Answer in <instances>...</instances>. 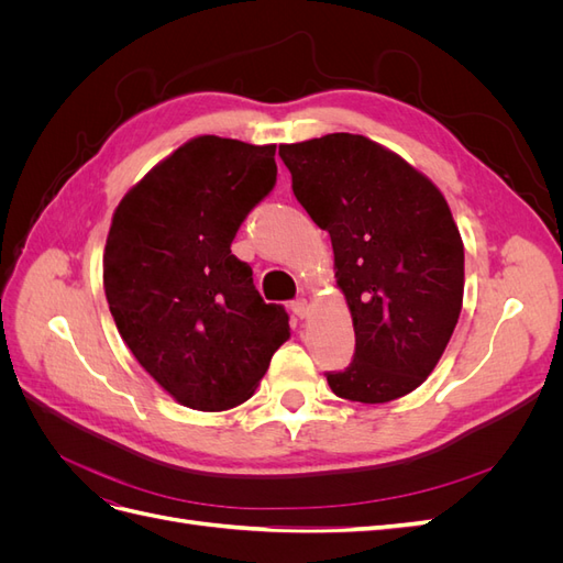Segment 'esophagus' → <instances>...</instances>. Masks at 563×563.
Returning a JSON list of instances; mask_svg holds the SVG:
<instances>
[{
	"mask_svg": "<svg viewBox=\"0 0 563 563\" xmlns=\"http://www.w3.org/2000/svg\"><path fill=\"white\" fill-rule=\"evenodd\" d=\"M291 310H294V314L296 317H308V312H310V302L308 300H305V298H298V300H294L291 302Z\"/></svg>",
	"mask_w": 563,
	"mask_h": 563,
	"instance_id": "esophagus-1",
	"label": "esophagus"
}]
</instances>
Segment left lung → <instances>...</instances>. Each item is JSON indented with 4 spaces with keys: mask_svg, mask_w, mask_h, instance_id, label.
<instances>
[{
    "mask_svg": "<svg viewBox=\"0 0 563 563\" xmlns=\"http://www.w3.org/2000/svg\"><path fill=\"white\" fill-rule=\"evenodd\" d=\"M294 195L331 234L354 360L327 373L333 395L385 404L434 371L463 310L465 249L439 187L366 135L279 145Z\"/></svg>",
    "mask_w": 563,
    "mask_h": 563,
    "instance_id": "1",
    "label": "left lung"
}]
</instances>
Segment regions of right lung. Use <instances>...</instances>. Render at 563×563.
I'll return each mask as SVG.
<instances>
[{"instance_id": "add662e5", "label": "right lung", "mask_w": 563, "mask_h": 563, "mask_svg": "<svg viewBox=\"0 0 563 563\" xmlns=\"http://www.w3.org/2000/svg\"><path fill=\"white\" fill-rule=\"evenodd\" d=\"M277 145L197 135L135 183L114 209L103 286L119 335L178 404H244L291 329L253 269L230 251L277 183Z\"/></svg>"}]
</instances>
